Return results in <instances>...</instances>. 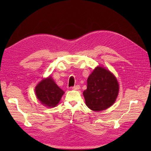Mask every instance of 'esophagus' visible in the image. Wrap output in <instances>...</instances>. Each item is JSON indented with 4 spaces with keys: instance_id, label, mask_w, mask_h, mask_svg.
<instances>
[{
    "instance_id": "1",
    "label": "esophagus",
    "mask_w": 151,
    "mask_h": 151,
    "mask_svg": "<svg viewBox=\"0 0 151 151\" xmlns=\"http://www.w3.org/2000/svg\"><path fill=\"white\" fill-rule=\"evenodd\" d=\"M72 89H74V90H78V89H80V86H79V85H76L75 86H73Z\"/></svg>"
}]
</instances>
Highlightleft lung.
Wrapping results in <instances>:
<instances>
[{
  "label": "left lung",
  "instance_id": "8db88e82",
  "mask_svg": "<svg viewBox=\"0 0 151 151\" xmlns=\"http://www.w3.org/2000/svg\"><path fill=\"white\" fill-rule=\"evenodd\" d=\"M83 92L86 104L93 111L104 110L113 104L119 93L117 78L110 70L97 67L89 76Z\"/></svg>",
  "mask_w": 151,
  "mask_h": 151
}]
</instances>
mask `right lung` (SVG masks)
Returning a JSON list of instances; mask_svg holds the SVG:
<instances>
[{
    "label": "right lung",
    "instance_id": "right-lung-1",
    "mask_svg": "<svg viewBox=\"0 0 151 151\" xmlns=\"http://www.w3.org/2000/svg\"><path fill=\"white\" fill-rule=\"evenodd\" d=\"M35 91L38 100L48 108L55 107L64 94L50 76L43 79L36 86Z\"/></svg>",
    "mask_w": 151,
    "mask_h": 151
}]
</instances>
